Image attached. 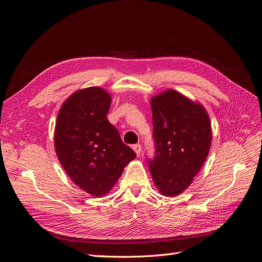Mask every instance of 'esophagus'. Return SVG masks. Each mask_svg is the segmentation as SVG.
Returning a JSON list of instances; mask_svg holds the SVG:
<instances>
[{"label":"esophagus","instance_id":"1","mask_svg":"<svg viewBox=\"0 0 262 262\" xmlns=\"http://www.w3.org/2000/svg\"><path fill=\"white\" fill-rule=\"evenodd\" d=\"M133 149H134V152L137 153V155L139 156V155L141 154V150H142L141 144H136V145H133Z\"/></svg>","mask_w":262,"mask_h":262}]
</instances>
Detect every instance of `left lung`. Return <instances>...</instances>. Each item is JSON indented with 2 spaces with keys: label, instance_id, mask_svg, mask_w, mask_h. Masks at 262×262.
Masks as SVG:
<instances>
[{
  "label": "left lung",
  "instance_id": "8db88e82",
  "mask_svg": "<svg viewBox=\"0 0 262 262\" xmlns=\"http://www.w3.org/2000/svg\"><path fill=\"white\" fill-rule=\"evenodd\" d=\"M155 158L149 171L161 194L176 196L192 184L212 143L207 110L199 101L166 90L150 98Z\"/></svg>",
  "mask_w": 262,
  "mask_h": 262
}]
</instances>
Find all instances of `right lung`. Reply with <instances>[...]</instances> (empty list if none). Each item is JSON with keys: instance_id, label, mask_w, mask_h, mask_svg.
<instances>
[{"instance_id": "obj_1", "label": "right lung", "mask_w": 262, "mask_h": 262, "mask_svg": "<svg viewBox=\"0 0 262 262\" xmlns=\"http://www.w3.org/2000/svg\"><path fill=\"white\" fill-rule=\"evenodd\" d=\"M110 104L112 96L101 87L78 90L63 102L54 129V149L63 169L96 198L114 188L137 156L107 120Z\"/></svg>"}]
</instances>
